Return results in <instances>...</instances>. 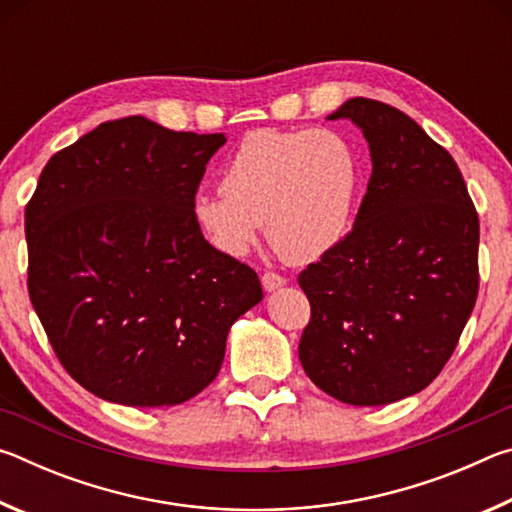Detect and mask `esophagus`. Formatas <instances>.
<instances>
[{"label": "esophagus", "mask_w": 512, "mask_h": 512, "mask_svg": "<svg viewBox=\"0 0 512 512\" xmlns=\"http://www.w3.org/2000/svg\"><path fill=\"white\" fill-rule=\"evenodd\" d=\"M262 284H264L266 291H275V289H280V287H284V284H287V277H282L280 273L266 271L262 275Z\"/></svg>", "instance_id": "esophagus-1"}]
</instances>
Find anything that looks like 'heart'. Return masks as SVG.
<instances>
[{"instance_id":"obj_1","label":"heart","mask_w":512,"mask_h":512,"mask_svg":"<svg viewBox=\"0 0 512 512\" xmlns=\"http://www.w3.org/2000/svg\"><path fill=\"white\" fill-rule=\"evenodd\" d=\"M357 146L332 128L248 133L221 173L223 194H198L194 221L225 255L248 253L266 223L287 262L307 264L350 235L361 196Z\"/></svg>"}]
</instances>
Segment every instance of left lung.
<instances>
[{
  "label": "left lung",
  "instance_id": "obj_1",
  "mask_svg": "<svg viewBox=\"0 0 512 512\" xmlns=\"http://www.w3.org/2000/svg\"><path fill=\"white\" fill-rule=\"evenodd\" d=\"M372 173L341 246L298 275L311 305L307 377L345 404L420 393L456 350L479 293V214L443 146L388 103L354 97Z\"/></svg>",
  "mask_w": 512,
  "mask_h": 512
}]
</instances>
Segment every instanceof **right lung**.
<instances>
[{
	"label": "right lung",
	"mask_w": 512,
	"mask_h": 512,
	"mask_svg": "<svg viewBox=\"0 0 512 512\" xmlns=\"http://www.w3.org/2000/svg\"><path fill=\"white\" fill-rule=\"evenodd\" d=\"M223 144L124 117L40 173L24 212L29 296L58 361L101 400L187 402L219 375L232 323L264 298L253 268L194 221Z\"/></svg>",
	"instance_id": "obj_1"
}]
</instances>
